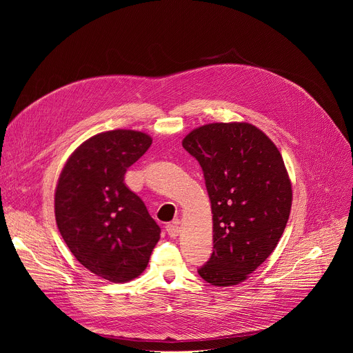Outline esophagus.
Masks as SVG:
<instances>
[{
    "instance_id": "esophagus-1",
    "label": "esophagus",
    "mask_w": 353,
    "mask_h": 353,
    "mask_svg": "<svg viewBox=\"0 0 353 353\" xmlns=\"http://www.w3.org/2000/svg\"><path fill=\"white\" fill-rule=\"evenodd\" d=\"M166 232H168V234H169L172 239L177 237V236H179V233H180V226H179V222L176 221V222H172V223H169V225L166 226Z\"/></svg>"
}]
</instances>
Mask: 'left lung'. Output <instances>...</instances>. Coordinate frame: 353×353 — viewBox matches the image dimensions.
Returning <instances> with one entry per match:
<instances>
[{
	"label": "left lung",
	"mask_w": 353,
	"mask_h": 353,
	"mask_svg": "<svg viewBox=\"0 0 353 353\" xmlns=\"http://www.w3.org/2000/svg\"><path fill=\"white\" fill-rule=\"evenodd\" d=\"M181 143L203 168L212 210L214 253L198 274L214 286L237 285L271 256L286 228L293 194L282 155L245 121L201 125Z\"/></svg>",
	"instance_id": "obj_1"
}]
</instances>
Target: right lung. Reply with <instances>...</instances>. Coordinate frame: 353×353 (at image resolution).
I'll return each mask as SVG.
<instances>
[{
	"mask_svg": "<svg viewBox=\"0 0 353 353\" xmlns=\"http://www.w3.org/2000/svg\"><path fill=\"white\" fill-rule=\"evenodd\" d=\"M152 143L148 134L112 130L83 141L67 159L54 192L57 228L74 257L114 283L139 276L161 228L124 183Z\"/></svg>",
	"mask_w": 353,
	"mask_h": 353,
	"instance_id": "obj_1",
	"label": "right lung"
}]
</instances>
